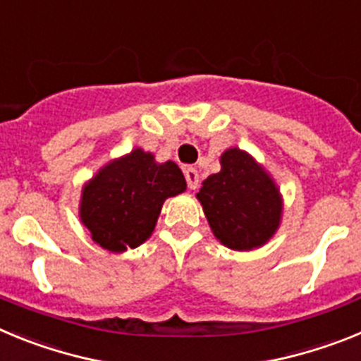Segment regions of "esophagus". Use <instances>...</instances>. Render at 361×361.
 Segmentation results:
<instances>
[{
    "label": "esophagus",
    "mask_w": 361,
    "mask_h": 361,
    "mask_svg": "<svg viewBox=\"0 0 361 361\" xmlns=\"http://www.w3.org/2000/svg\"><path fill=\"white\" fill-rule=\"evenodd\" d=\"M184 177H186V183L190 190H197L199 188V171L195 168H186L184 170Z\"/></svg>",
    "instance_id": "34e87169"
}]
</instances>
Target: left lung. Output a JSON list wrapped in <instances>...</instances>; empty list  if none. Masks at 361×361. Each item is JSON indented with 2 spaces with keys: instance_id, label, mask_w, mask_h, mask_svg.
I'll return each mask as SVG.
<instances>
[{
  "instance_id": "1",
  "label": "left lung",
  "mask_w": 361,
  "mask_h": 361,
  "mask_svg": "<svg viewBox=\"0 0 361 361\" xmlns=\"http://www.w3.org/2000/svg\"><path fill=\"white\" fill-rule=\"evenodd\" d=\"M220 171L209 175L197 193L213 235L235 251L266 245L279 231L283 199L279 184L245 149H226Z\"/></svg>"
}]
</instances>
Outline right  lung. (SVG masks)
Here are the masks:
<instances>
[{
    "instance_id": "1",
    "label": "right lung",
    "mask_w": 361,
    "mask_h": 361,
    "mask_svg": "<svg viewBox=\"0 0 361 361\" xmlns=\"http://www.w3.org/2000/svg\"><path fill=\"white\" fill-rule=\"evenodd\" d=\"M184 191L186 178L173 161L157 162L152 152L135 148L85 183L79 219L95 244L124 253L152 237L164 200Z\"/></svg>"
}]
</instances>
